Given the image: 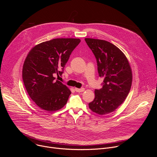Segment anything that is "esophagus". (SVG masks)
I'll use <instances>...</instances> for the list:
<instances>
[{"label":"esophagus","instance_id":"obj_1","mask_svg":"<svg viewBox=\"0 0 157 157\" xmlns=\"http://www.w3.org/2000/svg\"><path fill=\"white\" fill-rule=\"evenodd\" d=\"M75 91H76V92L81 93V92H83V91H84V88H83V87L80 88V89H78V88H75Z\"/></svg>","mask_w":157,"mask_h":157}]
</instances>
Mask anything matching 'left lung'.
Masks as SVG:
<instances>
[{
  "instance_id": "obj_1",
  "label": "left lung",
  "mask_w": 157,
  "mask_h": 157,
  "mask_svg": "<svg viewBox=\"0 0 157 157\" xmlns=\"http://www.w3.org/2000/svg\"><path fill=\"white\" fill-rule=\"evenodd\" d=\"M94 55L102 87L95 89V98L89 103L94 113L105 115L114 111L127 97L132 81V71L123 52L113 43L99 39L85 38Z\"/></svg>"
}]
</instances>
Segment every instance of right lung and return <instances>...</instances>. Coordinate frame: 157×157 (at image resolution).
Here are the masks:
<instances>
[{"instance_id":"obj_1","label":"right lung","mask_w":157,"mask_h":157,"mask_svg":"<svg viewBox=\"0 0 157 157\" xmlns=\"http://www.w3.org/2000/svg\"><path fill=\"white\" fill-rule=\"evenodd\" d=\"M80 41L78 38H55L37 44L29 53L22 78L30 98L41 109L56 111L68 101L71 92L55 80L54 75H62L66 63Z\"/></svg>"}]
</instances>
